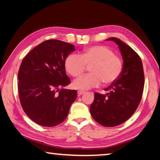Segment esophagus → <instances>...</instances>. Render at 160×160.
Instances as JSON below:
<instances>
[{"label": "esophagus", "mask_w": 160, "mask_h": 160, "mask_svg": "<svg viewBox=\"0 0 160 160\" xmlns=\"http://www.w3.org/2000/svg\"><path fill=\"white\" fill-rule=\"evenodd\" d=\"M85 92L82 91V90H79V91H78V96L82 95V94H85Z\"/></svg>", "instance_id": "34e87169"}]
</instances>
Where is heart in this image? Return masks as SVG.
<instances>
[{"mask_svg":"<svg viewBox=\"0 0 160 160\" xmlns=\"http://www.w3.org/2000/svg\"><path fill=\"white\" fill-rule=\"evenodd\" d=\"M91 65V73L75 80L72 82L74 88L88 90L98 87L102 82L110 85L120 78L123 69L121 58L103 45L89 47L81 55L69 54L65 60L66 70L72 77L80 76L85 71L86 66Z\"/></svg>","mask_w":160,"mask_h":160,"instance_id":"b5f03b06","label":"heart"}]
</instances>
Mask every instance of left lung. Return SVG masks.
<instances>
[{"label":"left lung","mask_w":160,"mask_h":160,"mask_svg":"<svg viewBox=\"0 0 160 160\" xmlns=\"http://www.w3.org/2000/svg\"><path fill=\"white\" fill-rule=\"evenodd\" d=\"M118 45L123 59V69L120 78L105 89L108 93L96 92L90 106L94 120L104 127H115L132 116L140 103L144 88L143 64L138 54L117 38H110Z\"/></svg>","instance_id":"obj_1"}]
</instances>
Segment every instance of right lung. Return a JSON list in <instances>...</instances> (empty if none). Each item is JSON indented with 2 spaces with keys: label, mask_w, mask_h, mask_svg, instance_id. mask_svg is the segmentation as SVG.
<instances>
[{
  "label": "right lung",
  "mask_w": 160,
  "mask_h": 160,
  "mask_svg": "<svg viewBox=\"0 0 160 160\" xmlns=\"http://www.w3.org/2000/svg\"><path fill=\"white\" fill-rule=\"evenodd\" d=\"M75 46L48 40L26 56L18 72L20 103L31 120L43 127H54L66 120L76 90L63 89L71 83L66 73V58Z\"/></svg>",
  "instance_id": "1"
}]
</instances>
